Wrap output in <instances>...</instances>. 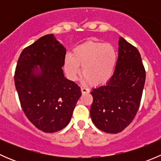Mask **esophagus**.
<instances>
[{"instance_id": "obj_1", "label": "esophagus", "mask_w": 161, "mask_h": 161, "mask_svg": "<svg viewBox=\"0 0 161 161\" xmlns=\"http://www.w3.org/2000/svg\"><path fill=\"white\" fill-rule=\"evenodd\" d=\"M81 91H82V93H86V92H90V90L86 87H81Z\"/></svg>"}]
</instances>
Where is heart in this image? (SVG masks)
<instances>
[{
    "label": "heart",
    "mask_w": 161,
    "mask_h": 161,
    "mask_svg": "<svg viewBox=\"0 0 161 161\" xmlns=\"http://www.w3.org/2000/svg\"><path fill=\"white\" fill-rule=\"evenodd\" d=\"M117 60L116 50L111 43L87 41L75 47L71 54L66 55L64 69L69 79L75 80L82 67V80L97 86L111 79Z\"/></svg>",
    "instance_id": "obj_1"
}]
</instances>
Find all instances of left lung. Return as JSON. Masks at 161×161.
<instances>
[{
	"mask_svg": "<svg viewBox=\"0 0 161 161\" xmlns=\"http://www.w3.org/2000/svg\"><path fill=\"white\" fill-rule=\"evenodd\" d=\"M118 58L106 85L92 89L90 116L96 127L118 133L131 124L140 105L146 71L139 50L120 37Z\"/></svg>",
	"mask_w": 161,
	"mask_h": 161,
	"instance_id": "1",
	"label": "left lung"
}]
</instances>
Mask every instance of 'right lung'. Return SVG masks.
<instances>
[{
	"instance_id": "right-lung-1",
	"label": "right lung",
	"mask_w": 161,
	"mask_h": 161,
	"mask_svg": "<svg viewBox=\"0 0 161 161\" xmlns=\"http://www.w3.org/2000/svg\"><path fill=\"white\" fill-rule=\"evenodd\" d=\"M65 53L63 45L48 34L22 50L16 65L14 85L22 111L44 132L69 125L82 93L75 82L64 77Z\"/></svg>"
}]
</instances>
